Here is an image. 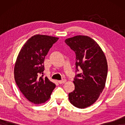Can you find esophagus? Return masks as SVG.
I'll return each mask as SVG.
<instances>
[{"label": "esophagus", "instance_id": "34e87169", "mask_svg": "<svg viewBox=\"0 0 125 125\" xmlns=\"http://www.w3.org/2000/svg\"><path fill=\"white\" fill-rule=\"evenodd\" d=\"M66 81L65 79H63L62 80H59V81H58V83H60V84H61V83H65Z\"/></svg>", "mask_w": 125, "mask_h": 125}]
</instances>
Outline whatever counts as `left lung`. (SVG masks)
<instances>
[{
    "label": "left lung",
    "mask_w": 125,
    "mask_h": 125,
    "mask_svg": "<svg viewBox=\"0 0 125 125\" xmlns=\"http://www.w3.org/2000/svg\"><path fill=\"white\" fill-rule=\"evenodd\" d=\"M65 42L76 54L75 88L69 93V100L75 107L86 108L96 101L105 88L106 59L98 44L86 36H76ZM79 69L81 73H77Z\"/></svg>",
    "instance_id": "obj_1"
}]
</instances>
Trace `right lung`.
<instances>
[{
	"label": "right lung",
	"mask_w": 125,
	"mask_h": 125,
	"mask_svg": "<svg viewBox=\"0 0 125 125\" xmlns=\"http://www.w3.org/2000/svg\"><path fill=\"white\" fill-rule=\"evenodd\" d=\"M59 38L36 35L21 48L14 68V77L20 92L35 104L44 103L51 97L56 85L44 77V62L53 44Z\"/></svg>",
	"instance_id": "add662e5"
}]
</instances>
